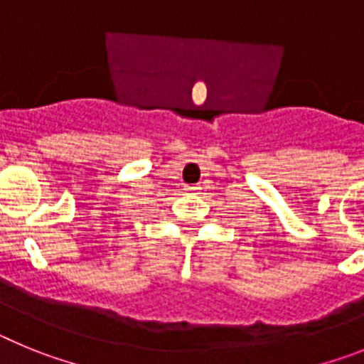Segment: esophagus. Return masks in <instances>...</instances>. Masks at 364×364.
<instances>
[{
  "mask_svg": "<svg viewBox=\"0 0 364 364\" xmlns=\"http://www.w3.org/2000/svg\"><path fill=\"white\" fill-rule=\"evenodd\" d=\"M186 189H189V191H195V189H197V188H186Z\"/></svg>",
  "mask_w": 364,
  "mask_h": 364,
  "instance_id": "obj_1",
  "label": "esophagus"
}]
</instances>
